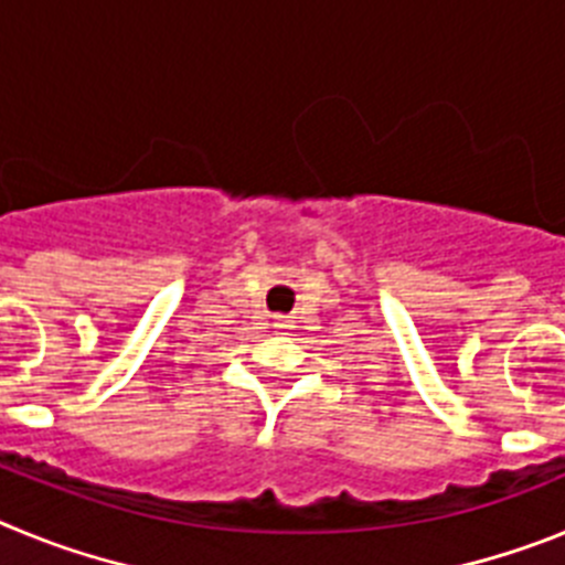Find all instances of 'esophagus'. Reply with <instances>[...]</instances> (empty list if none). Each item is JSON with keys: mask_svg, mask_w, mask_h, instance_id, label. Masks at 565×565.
Returning <instances> with one entry per match:
<instances>
[{"mask_svg": "<svg viewBox=\"0 0 565 565\" xmlns=\"http://www.w3.org/2000/svg\"><path fill=\"white\" fill-rule=\"evenodd\" d=\"M274 326H279V328H282V326H286V319H282V317H277V319H274Z\"/></svg>", "mask_w": 565, "mask_h": 565, "instance_id": "esophagus-1", "label": "esophagus"}]
</instances>
